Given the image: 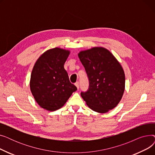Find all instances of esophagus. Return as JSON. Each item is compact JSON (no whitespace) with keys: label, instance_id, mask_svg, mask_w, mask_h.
<instances>
[{"label":"esophagus","instance_id":"obj_1","mask_svg":"<svg viewBox=\"0 0 155 155\" xmlns=\"http://www.w3.org/2000/svg\"><path fill=\"white\" fill-rule=\"evenodd\" d=\"M75 86L77 87V88L78 89V88H79V82H77L75 84Z\"/></svg>","mask_w":155,"mask_h":155}]
</instances>
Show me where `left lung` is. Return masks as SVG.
Wrapping results in <instances>:
<instances>
[{
    "instance_id": "obj_1",
    "label": "left lung",
    "mask_w": 155,
    "mask_h": 155,
    "mask_svg": "<svg viewBox=\"0 0 155 155\" xmlns=\"http://www.w3.org/2000/svg\"><path fill=\"white\" fill-rule=\"evenodd\" d=\"M89 87L81 96L94 111L105 113L117 106L123 95L125 75L120 64L108 50L94 47L80 51Z\"/></svg>"
}]
</instances>
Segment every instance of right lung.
Instances as JSON below:
<instances>
[{
    "label": "right lung",
    "instance_id": "add662e5",
    "mask_svg": "<svg viewBox=\"0 0 155 155\" xmlns=\"http://www.w3.org/2000/svg\"><path fill=\"white\" fill-rule=\"evenodd\" d=\"M70 51L50 49L36 61L32 69L30 89L40 107L54 111L62 107L77 88L72 84L64 68Z\"/></svg>",
    "mask_w": 155,
    "mask_h": 155
}]
</instances>
